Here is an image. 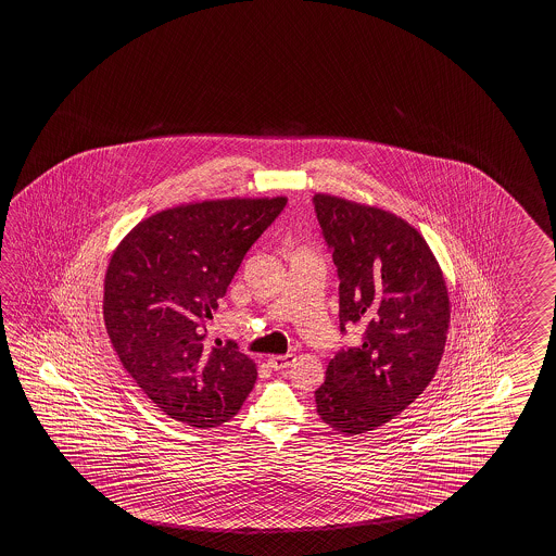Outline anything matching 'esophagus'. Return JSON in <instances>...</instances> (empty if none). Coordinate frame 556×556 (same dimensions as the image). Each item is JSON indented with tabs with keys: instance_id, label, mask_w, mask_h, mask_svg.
Instances as JSON below:
<instances>
[{
	"instance_id": "34e87169",
	"label": "esophagus",
	"mask_w": 556,
	"mask_h": 556,
	"mask_svg": "<svg viewBox=\"0 0 556 556\" xmlns=\"http://www.w3.org/2000/svg\"><path fill=\"white\" fill-rule=\"evenodd\" d=\"M293 362V354H283V356H281V354H279V356L275 354V356L267 357V364H269V367L275 369V371H283V369H287V367L291 366Z\"/></svg>"
}]
</instances>
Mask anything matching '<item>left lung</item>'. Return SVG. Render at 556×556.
<instances>
[{"instance_id": "left-lung-1", "label": "left lung", "mask_w": 556, "mask_h": 556, "mask_svg": "<svg viewBox=\"0 0 556 556\" xmlns=\"http://www.w3.org/2000/svg\"><path fill=\"white\" fill-rule=\"evenodd\" d=\"M340 277V328L366 326L315 391L320 419L362 434L395 419L427 389L446 346L451 296L427 240L389 210L316 192Z\"/></svg>"}]
</instances>
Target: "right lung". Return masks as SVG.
Returning a JSON list of instances; mask_svg holds the SVG:
<instances>
[{
	"instance_id": "1",
	"label": "right lung",
	"mask_w": 556,
	"mask_h": 556,
	"mask_svg": "<svg viewBox=\"0 0 556 556\" xmlns=\"http://www.w3.org/2000/svg\"><path fill=\"white\" fill-rule=\"evenodd\" d=\"M285 204V197L178 204L139 222L112 253L105 332L137 388L170 419L212 429L250 395L255 362L233 342L206 348V323Z\"/></svg>"
}]
</instances>
